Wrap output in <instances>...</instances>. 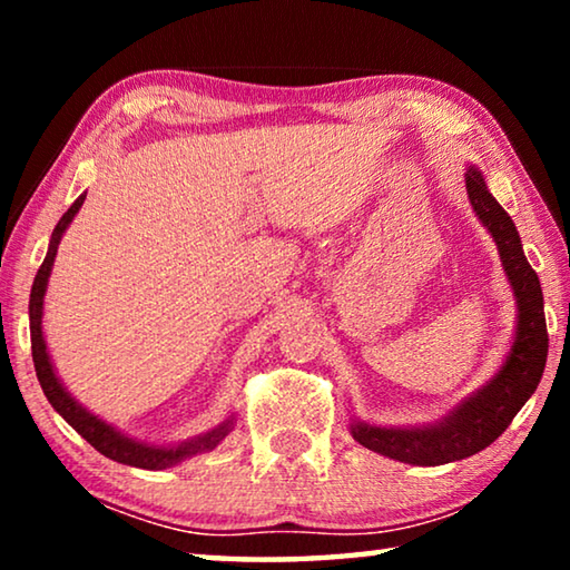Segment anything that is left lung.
Masks as SVG:
<instances>
[{
	"label": "left lung",
	"instance_id": "8db88e82",
	"mask_svg": "<svg viewBox=\"0 0 570 570\" xmlns=\"http://www.w3.org/2000/svg\"><path fill=\"white\" fill-rule=\"evenodd\" d=\"M465 188L472 210L500 250V262L515 294L518 326L513 346L495 377L462 400L442 422L424 424V428H377L360 420L352 422V438L360 445L384 458L407 462V465H445V462L465 460L485 450L490 442L503 435L520 407L535 392L546 370L548 332L543 292H540L538 274L523 254L518 228L488 190V183L478 168H468Z\"/></svg>",
	"mask_w": 570,
	"mask_h": 570
}]
</instances>
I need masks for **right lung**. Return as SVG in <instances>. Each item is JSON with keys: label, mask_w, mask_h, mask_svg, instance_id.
Returning a JSON list of instances; mask_svg holds the SVG:
<instances>
[{"label": "right lung", "mask_w": 570, "mask_h": 570, "mask_svg": "<svg viewBox=\"0 0 570 570\" xmlns=\"http://www.w3.org/2000/svg\"><path fill=\"white\" fill-rule=\"evenodd\" d=\"M85 204V193L75 204L67 208V214L60 218V224L55 226L52 238H50V248H47V256L40 266V272L35 276L32 284V294H30V332H32V360H35V372L37 380L42 384L45 397L50 400L52 407L62 414L67 424L80 432V435L90 442V445L102 452L105 458H110L115 462H122V465H132V468H142V470H166L178 465V462L188 460L193 455H200V452L214 450L220 440H224L230 428H234V420L220 422L216 430L206 432V435H198L188 442H180V445L173 448H160V445H148V442L132 440L128 435H122L120 430H115L112 424H108L100 417H95L90 410H85L80 402H75L70 392L62 387L60 377L55 374V366L50 360V352H47L45 344V334H42V308H45V292H47V282H50V272L55 266V256H57V246H60L62 234L67 226L72 224V218L77 210Z\"/></svg>", "instance_id": "1"}]
</instances>
